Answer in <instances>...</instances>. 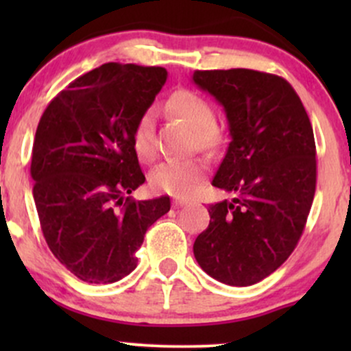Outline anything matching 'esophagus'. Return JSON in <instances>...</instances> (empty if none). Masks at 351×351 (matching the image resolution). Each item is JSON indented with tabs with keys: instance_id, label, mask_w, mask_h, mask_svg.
Here are the masks:
<instances>
[{
	"instance_id": "34e87169",
	"label": "esophagus",
	"mask_w": 351,
	"mask_h": 351,
	"mask_svg": "<svg viewBox=\"0 0 351 351\" xmlns=\"http://www.w3.org/2000/svg\"><path fill=\"white\" fill-rule=\"evenodd\" d=\"M189 201L186 198H180V196H176V198H173V206L175 208H181L184 206V204H188Z\"/></svg>"
}]
</instances>
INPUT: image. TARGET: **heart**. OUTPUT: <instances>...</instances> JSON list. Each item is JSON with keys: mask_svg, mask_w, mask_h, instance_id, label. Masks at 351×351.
Listing matches in <instances>:
<instances>
[{"mask_svg": "<svg viewBox=\"0 0 351 351\" xmlns=\"http://www.w3.org/2000/svg\"><path fill=\"white\" fill-rule=\"evenodd\" d=\"M167 106L173 114L195 128L196 142L201 148H216L221 135L215 125V108L208 99L189 88L173 92ZM134 148L142 160H153L156 155L155 120L153 112L147 110L140 115L134 127ZM208 167L201 158H170L158 163L150 171V184L156 191L170 193L175 196H188L195 193L206 176Z\"/></svg>", "mask_w": 351, "mask_h": 351, "instance_id": "1", "label": "heart"}]
</instances>
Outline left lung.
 Wrapping results in <instances>:
<instances>
[{
  "mask_svg": "<svg viewBox=\"0 0 351 351\" xmlns=\"http://www.w3.org/2000/svg\"><path fill=\"white\" fill-rule=\"evenodd\" d=\"M193 80L226 112L231 142L213 186L234 195L209 204L193 252L213 279L245 287L279 269L304 232L317 184L312 123L279 75L195 71Z\"/></svg>",
  "mask_w": 351,
  "mask_h": 351,
  "instance_id": "left-lung-1",
  "label": "left lung"
}]
</instances>
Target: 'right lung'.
<instances>
[{
  "label": "right lung",
  "mask_w": 351,
  "mask_h": 351,
  "mask_svg": "<svg viewBox=\"0 0 351 351\" xmlns=\"http://www.w3.org/2000/svg\"><path fill=\"white\" fill-rule=\"evenodd\" d=\"M167 75L163 67L104 64L59 92L38 123L31 176L44 239L88 284L134 271L147 229L170 211L168 196H130L145 183L134 127Z\"/></svg>",
  "instance_id": "obj_1"
}]
</instances>
